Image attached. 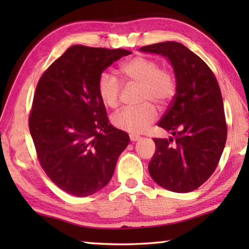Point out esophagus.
I'll return each instance as SVG.
<instances>
[{"label":"esophagus","mask_w":249,"mask_h":249,"mask_svg":"<svg viewBox=\"0 0 249 249\" xmlns=\"http://www.w3.org/2000/svg\"><path fill=\"white\" fill-rule=\"evenodd\" d=\"M129 138H130V141H132V142H137V141L141 140V136H138V135H136V134H130Z\"/></svg>","instance_id":"esophagus-1"}]
</instances>
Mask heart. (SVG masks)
<instances>
[{"instance_id": "1", "label": "heart", "mask_w": 249, "mask_h": 249, "mask_svg": "<svg viewBox=\"0 0 249 249\" xmlns=\"http://www.w3.org/2000/svg\"><path fill=\"white\" fill-rule=\"evenodd\" d=\"M121 72L129 81L142 86L140 107H124L112 116L115 127L128 133L138 134L148 128L157 119V109L170 103L176 93V81L170 71L160 69L157 61L144 56H136L121 66ZM122 84L114 74L103 71L98 80V92L101 100L108 107L114 108L120 102Z\"/></svg>"}]
</instances>
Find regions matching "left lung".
<instances>
[{
	"label": "left lung",
	"instance_id": "obj_1",
	"mask_svg": "<svg viewBox=\"0 0 249 249\" xmlns=\"http://www.w3.org/2000/svg\"><path fill=\"white\" fill-rule=\"evenodd\" d=\"M140 50L166 57L176 77L174 100L158 123L175 140L154 138L149 175L167 190L191 192L212 176L225 147L227 126L217 80L199 56L177 41Z\"/></svg>",
	"mask_w": 249,
	"mask_h": 249
}]
</instances>
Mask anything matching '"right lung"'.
<instances>
[{
	"mask_svg": "<svg viewBox=\"0 0 249 249\" xmlns=\"http://www.w3.org/2000/svg\"><path fill=\"white\" fill-rule=\"evenodd\" d=\"M125 49L71 46L41 75L28 125L39 163L53 182L75 196L105 187L129 144L108 123L98 92L100 74Z\"/></svg>",
	"mask_w": 249,
	"mask_h": 249,
	"instance_id": "right-lung-1",
	"label": "right lung"
}]
</instances>
